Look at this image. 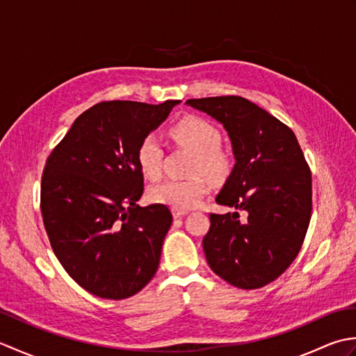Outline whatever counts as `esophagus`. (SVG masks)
Listing matches in <instances>:
<instances>
[{
    "label": "esophagus",
    "mask_w": 356,
    "mask_h": 356,
    "mask_svg": "<svg viewBox=\"0 0 356 356\" xmlns=\"http://www.w3.org/2000/svg\"><path fill=\"white\" fill-rule=\"evenodd\" d=\"M184 216H186V211L172 209V217H174V218H180V217H184Z\"/></svg>",
    "instance_id": "obj_1"
}]
</instances>
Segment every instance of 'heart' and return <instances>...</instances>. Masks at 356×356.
I'll return each instance as SVG.
<instances>
[{"label":"heart","mask_w":356,"mask_h":356,"mask_svg":"<svg viewBox=\"0 0 356 356\" xmlns=\"http://www.w3.org/2000/svg\"><path fill=\"white\" fill-rule=\"evenodd\" d=\"M170 138L179 147L190 149L194 157L190 165V179H168L149 190L154 203L177 211L199 207L208 193L207 179L211 184H223L231 176L234 157L229 149L222 147V133L208 120L197 116H186L170 127ZM136 162L143 176L157 179L162 172L163 149L154 134L142 138L136 148Z\"/></svg>","instance_id":"b5f03b06"}]
</instances>
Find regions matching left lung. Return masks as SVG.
Returning a JSON list of instances; mask_svg holds the SVG:
<instances>
[{
  "mask_svg": "<svg viewBox=\"0 0 356 356\" xmlns=\"http://www.w3.org/2000/svg\"><path fill=\"white\" fill-rule=\"evenodd\" d=\"M223 124L236 165L216 202L245 211L209 214L203 237L209 268L240 289H259L291 266L312 213V176L289 127L241 96L188 99Z\"/></svg>",
  "mask_w": 356,
  "mask_h": 356,
  "instance_id": "left-lung-1",
  "label": "left lung"
}]
</instances>
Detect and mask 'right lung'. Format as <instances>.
I'll return each instance as SVG.
<instances>
[{
  "instance_id": "1",
  "label": "right lung",
  "mask_w": 356,
  "mask_h": 356,
  "mask_svg": "<svg viewBox=\"0 0 356 356\" xmlns=\"http://www.w3.org/2000/svg\"><path fill=\"white\" fill-rule=\"evenodd\" d=\"M180 101H105L74 120L53 148L41 179V214L50 245L82 289L124 300L154 277L172 223L161 203L142 208V138Z\"/></svg>"
}]
</instances>
